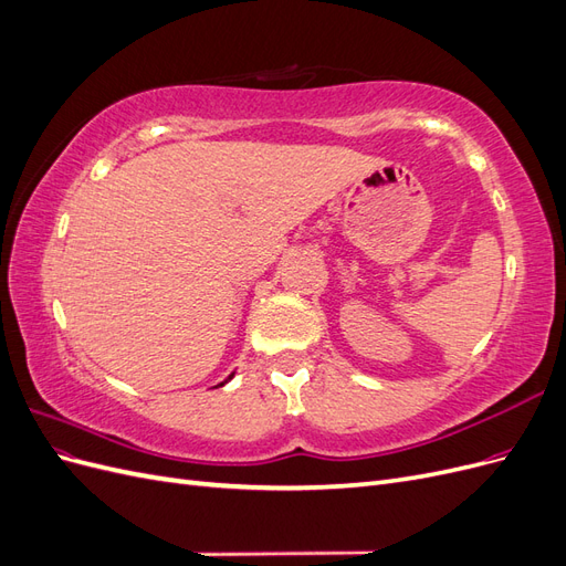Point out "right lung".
I'll return each instance as SVG.
<instances>
[{"label":"right lung","instance_id":"right-lung-1","mask_svg":"<svg viewBox=\"0 0 566 566\" xmlns=\"http://www.w3.org/2000/svg\"><path fill=\"white\" fill-rule=\"evenodd\" d=\"M231 378H233V373H231V375H229V380H231ZM229 380H224V382H229ZM224 382H221V385H224Z\"/></svg>","mask_w":566,"mask_h":566}]
</instances>
